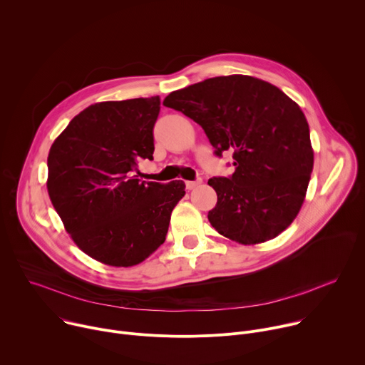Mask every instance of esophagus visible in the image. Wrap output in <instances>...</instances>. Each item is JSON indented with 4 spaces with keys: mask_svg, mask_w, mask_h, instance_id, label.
I'll list each match as a JSON object with an SVG mask.
<instances>
[{
    "mask_svg": "<svg viewBox=\"0 0 365 365\" xmlns=\"http://www.w3.org/2000/svg\"><path fill=\"white\" fill-rule=\"evenodd\" d=\"M200 183H202V179H197V180H187V182H186V187H187L189 190H192V189L197 187Z\"/></svg>",
    "mask_w": 365,
    "mask_h": 365,
    "instance_id": "34e87169",
    "label": "esophagus"
}]
</instances>
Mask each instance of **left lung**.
Returning <instances> with one entry per match:
<instances>
[{
    "label": "left lung",
    "instance_id": "8db88e82",
    "mask_svg": "<svg viewBox=\"0 0 365 365\" xmlns=\"http://www.w3.org/2000/svg\"><path fill=\"white\" fill-rule=\"evenodd\" d=\"M163 106L197 123L217 155L232 151V176L207 180L218 195L207 220L221 235L254 245L294 221L314 169V148L293 99L266 81L230 75L175 91Z\"/></svg>",
    "mask_w": 365,
    "mask_h": 365
}]
</instances>
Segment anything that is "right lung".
Here are the masks:
<instances>
[{
	"label": "right lung",
	"instance_id": "right-lung-1",
	"mask_svg": "<svg viewBox=\"0 0 365 365\" xmlns=\"http://www.w3.org/2000/svg\"><path fill=\"white\" fill-rule=\"evenodd\" d=\"M160 98L107 101L79 113L51 144L47 192L65 230L89 257L114 267L135 266L166 240L185 182L137 179L153 159Z\"/></svg>",
	"mask_w": 365,
	"mask_h": 365
}]
</instances>
